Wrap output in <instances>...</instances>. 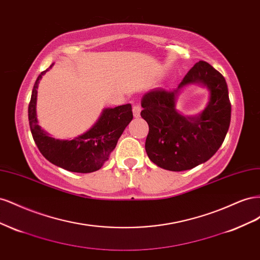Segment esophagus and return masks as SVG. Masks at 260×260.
<instances>
[{"mask_svg": "<svg viewBox=\"0 0 260 260\" xmlns=\"http://www.w3.org/2000/svg\"><path fill=\"white\" fill-rule=\"evenodd\" d=\"M132 111H133V116L139 117L140 113H141V106L139 104H135V105H133Z\"/></svg>", "mask_w": 260, "mask_h": 260, "instance_id": "34e87169", "label": "esophagus"}]
</instances>
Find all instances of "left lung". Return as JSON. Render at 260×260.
<instances>
[{"label": "left lung", "instance_id": "left-lung-1", "mask_svg": "<svg viewBox=\"0 0 260 260\" xmlns=\"http://www.w3.org/2000/svg\"><path fill=\"white\" fill-rule=\"evenodd\" d=\"M199 82L211 91L208 107L200 116L180 115L175 111L177 91L188 83ZM141 105V116L149 128L145 141L148 158L167 170H188L207 161L229 130L231 103L225 79L204 60L196 62L176 90L154 89L143 95Z\"/></svg>", "mask_w": 260, "mask_h": 260}]
</instances>
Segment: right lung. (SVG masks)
<instances>
[{"label": "right lung", "mask_w": 260, "mask_h": 260, "mask_svg": "<svg viewBox=\"0 0 260 260\" xmlns=\"http://www.w3.org/2000/svg\"><path fill=\"white\" fill-rule=\"evenodd\" d=\"M50 68L37 78L28 107L29 125L35 142L46 159L62 169L81 174L96 171L108 160L118 139L132 120L131 104L104 109L96 123L74 140H55L38 124L36 113L38 84Z\"/></svg>", "instance_id": "right-lung-1"}]
</instances>
